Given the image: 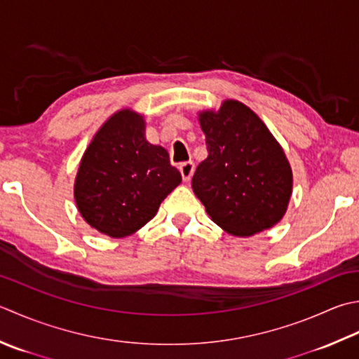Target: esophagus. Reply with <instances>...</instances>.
I'll return each instance as SVG.
<instances>
[{
	"label": "esophagus",
	"mask_w": 359,
	"mask_h": 359,
	"mask_svg": "<svg viewBox=\"0 0 359 359\" xmlns=\"http://www.w3.org/2000/svg\"><path fill=\"white\" fill-rule=\"evenodd\" d=\"M179 171L182 174V179H184L185 182H188L189 179H191V175L194 172V163H193L191 160L184 161V163L179 165Z\"/></svg>",
	"instance_id": "34e87169"
}]
</instances>
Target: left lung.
Instances as JSON below:
<instances>
[{
    "mask_svg": "<svg viewBox=\"0 0 359 359\" xmlns=\"http://www.w3.org/2000/svg\"><path fill=\"white\" fill-rule=\"evenodd\" d=\"M208 157L191 187L208 216L233 236H252L282 221L292 194L283 147L254 110L226 100L199 111Z\"/></svg>",
    "mask_w": 359,
    "mask_h": 359,
    "instance_id": "1",
    "label": "left lung"
}]
</instances>
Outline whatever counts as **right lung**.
Masks as SVG:
<instances>
[{"instance_id":"obj_1","label":"right lung","mask_w":359,"mask_h":359,"mask_svg":"<svg viewBox=\"0 0 359 359\" xmlns=\"http://www.w3.org/2000/svg\"><path fill=\"white\" fill-rule=\"evenodd\" d=\"M143 115L121 109L95 133L81 158L74 201L90 227L124 238L157 215L182 182L165 147L146 140Z\"/></svg>"}]
</instances>
